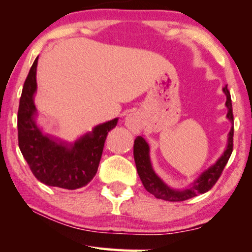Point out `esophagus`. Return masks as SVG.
<instances>
[{"mask_svg":"<svg viewBox=\"0 0 252 252\" xmlns=\"http://www.w3.org/2000/svg\"><path fill=\"white\" fill-rule=\"evenodd\" d=\"M126 126L128 127V128L134 131V133H137V131L141 129V119L137 116L136 114H130L128 116L126 117Z\"/></svg>","mask_w":252,"mask_h":252,"instance_id":"esophagus-1","label":"esophagus"}]
</instances>
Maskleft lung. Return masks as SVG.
Wrapping results in <instances>:
<instances>
[{
    "label": "left lung",
    "mask_w": 252,
    "mask_h": 252,
    "mask_svg": "<svg viewBox=\"0 0 252 252\" xmlns=\"http://www.w3.org/2000/svg\"><path fill=\"white\" fill-rule=\"evenodd\" d=\"M223 92L226 94V108H228V117L231 123H233V113H232V102H231L230 92L228 86L223 88ZM233 151V126L229 133V141L226 150L224 151L223 155L217 160V163L212 165L208 171H205L199 179H197L194 184L191 188H189L184 191H175L167 187L166 184L163 183V181L155 174L153 168H152L151 160H150V147L145 142L142 136H137L134 143V158L136 168L141 181L146 189L147 192L153 194L155 197L165 201L171 202H180L185 201L191 197H194L199 194L208 192L209 189L213 188V185L217 183V181L220 179L222 171L224 170V166L228 163L231 154Z\"/></svg>",
    "instance_id": "1"
}]
</instances>
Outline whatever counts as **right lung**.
Here are the masks:
<instances>
[{"instance_id":"obj_1","label":"right lung","mask_w":252,"mask_h":252,"mask_svg":"<svg viewBox=\"0 0 252 252\" xmlns=\"http://www.w3.org/2000/svg\"><path fill=\"white\" fill-rule=\"evenodd\" d=\"M39 58V57H38ZM34 60L24 81L18 110L20 151L36 179L49 187L76 189L86 187L96 175L108 131L118 119L98 125L69 147L43 135L34 122L33 94L36 89Z\"/></svg>"}]
</instances>
